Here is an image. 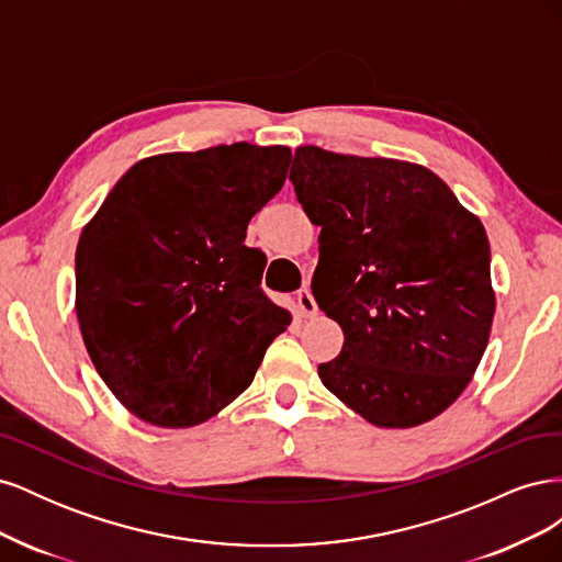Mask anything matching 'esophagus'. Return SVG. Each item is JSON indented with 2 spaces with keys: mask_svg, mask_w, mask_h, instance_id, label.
<instances>
[{
  "mask_svg": "<svg viewBox=\"0 0 562 562\" xmlns=\"http://www.w3.org/2000/svg\"><path fill=\"white\" fill-rule=\"evenodd\" d=\"M297 302H300V307H302V312H304V316H307V318H312V316L318 314V304H316L312 291H307V288H304V291L297 293Z\"/></svg>",
  "mask_w": 562,
  "mask_h": 562,
  "instance_id": "34e87169",
  "label": "esophagus"
}]
</instances>
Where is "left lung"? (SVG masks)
Instances as JSON below:
<instances>
[{
  "label": "left lung",
  "mask_w": 562,
  "mask_h": 562,
  "mask_svg": "<svg viewBox=\"0 0 562 562\" xmlns=\"http://www.w3.org/2000/svg\"><path fill=\"white\" fill-rule=\"evenodd\" d=\"M291 180L321 227L312 291L345 345L318 378L375 427L411 429L459 398L495 316L479 217L429 168L302 145Z\"/></svg>",
  "instance_id": "8db88e82"
}]
</instances>
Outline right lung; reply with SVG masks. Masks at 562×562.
<instances>
[{"label":"right lung","instance_id":"add662e5","mask_svg":"<svg viewBox=\"0 0 562 562\" xmlns=\"http://www.w3.org/2000/svg\"><path fill=\"white\" fill-rule=\"evenodd\" d=\"M291 149L250 143L133 164L77 244L83 345L128 413L164 429L211 419L250 386L291 314L260 288L250 217L279 194Z\"/></svg>","mask_w":562,"mask_h":562}]
</instances>
